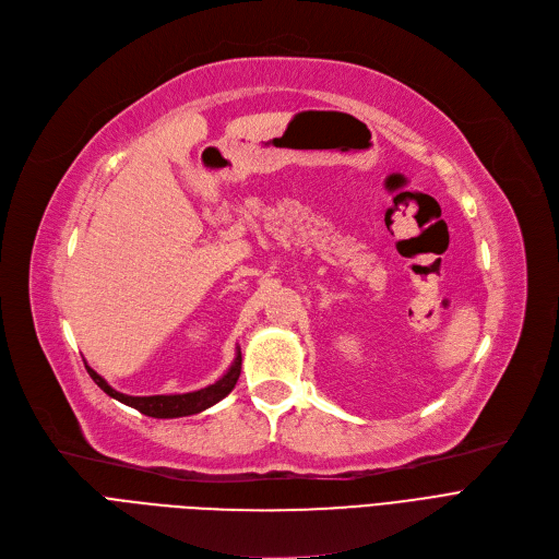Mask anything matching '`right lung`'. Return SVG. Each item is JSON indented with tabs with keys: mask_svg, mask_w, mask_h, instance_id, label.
Listing matches in <instances>:
<instances>
[{
	"mask_svg": "<svg viewBox=\"0 0 559 559\" xmlns=\"http://www.w3.org/2000/svg\"><path fill=\"white\" fill-rule=\"evenodd\" d=\"M87 373L95 380V383L115 401H120L129 407H135L138 413L146 415V417H154V419H176V417H188V415H197L203 413V409H209L211 405L219 403L226 394H230V390L235 388L240 378V369H242V356H240V348H238V356H235L230 369L217 380V383L197 390V392H188V394H156V396H129L112 390L106 380L85 365Z\"/></svg>",
	"mask_w": 559,
	"mask_h": 559,
	"instance_id": "add662e5",
	"label": "right lung"
}]
</instances>
